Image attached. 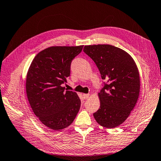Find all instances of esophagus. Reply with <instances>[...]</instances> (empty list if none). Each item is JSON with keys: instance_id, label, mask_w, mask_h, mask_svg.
Returning <instances> with one entry per match:
<instances>
[{"instance_id": "1", "label": "esophagus", "mask_w": 161, "mask_h": 161, "mask_svg": "<svg viewBox=\"0 0 161 161\" xmlns=\"http://www.w3.org/2000/svg\"><path fill=\"white\" fill-rule=\"evenodd\" d=\"M89 96H90L89 94H86V93H84V94H83V97H84V99H87V98H89Z\"/></svg>"}]
</instances>
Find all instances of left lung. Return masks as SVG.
I'll return each mask as SVG.
<instances>
[{"mask_svg": "<svg viewBox=\"0 0 161 161\" xmlns=\"http://www.w3.org/2000/svg\"><path fill=\"white\" fill-rule=\"evenodd\" d=\"M84 52L107 81L98 93L100 106L94 118L103 127H117L126 120L139 97L140 78L137 65L128 53L113 45H86Z\"/></svg>", "mask_w": 161, "mask_h": 161, "instance_id": "8db88e82", "label": "left lung"}]
</instances>
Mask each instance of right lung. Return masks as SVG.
Returning a JSON list of instances; mask_svg holds the SVG:
<instances>
[{"mask_svg":"<svg viewBox=\"0 0 161 161\" xmlns=\"http://www.w3.org/2000/svg\"><path fill=\"white\" fill-rule=\"evenodd\" d=\"M80 46H53L35 56L26 75V95L33 112L47 127L60 130L69 126L80 109L76 92L65 91L70 64Z\"/></svg>","mask_w":161,"mask_h":161,"instance_id":"obj_1","label":"right lung"}]
</instances>
